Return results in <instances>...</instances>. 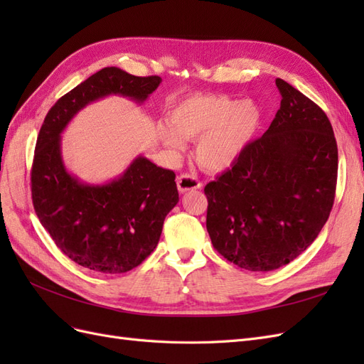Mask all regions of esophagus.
<instances>
[{
  "label": "esophagus",
  "mask_w": 364,
  "mask_h": 364,
  "mask_svg": "<svg viewBox=\"0 0 364 364\" xmlns=\"http://www.w3.org/2000/svg\"><path fill=\"white\" fill-rule=\"evenodd\" d=\"M200 188H202V182L193 174H181L178 178V190L181 193L200 190Z\"/></svg>",
  "instance_id": "esophagus-1"
}]
</instances>
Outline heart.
<instances>
[{
	"label": "heart",
	"mask_w": 364,
	"mask_h": 364,
	"mask_svg": "<svg viewBox=\"0 0 364 364\" xmlns=\"http://www.w3.org/2000/svg\"><path fill=\"white\" fill-rule=\"evenodd\" d=\"M261 119L259 109L249 100L237 102L228 95H193L176 105L168 126L159 136L173 155L185 150V139H197L196 158L205 168L223 171L243 155Z\"/></svg>",
	"instance_id": "b5f03b06"
}]
</instances>
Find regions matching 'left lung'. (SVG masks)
Wrapping results in <instances>:
<instances>
[{
	"label": "left lung",
	"instance_id": "1",
	"mask_svg": "<svg viewBox=\"0 0 364 364\" xmlns=\"http://www.w3.org/2000/svg\"><path fill=\"white\" fill-rule=\"evenodd\" d=\"M279 111L234 167L205 186L218 253L250 272L277 270L313 245L331 213L338 153L325 112L282 79Z\"/></svg>",
	"mask_w": 364,
	"mask_h": 364
}]
</instances>
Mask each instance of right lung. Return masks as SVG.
<instances>
[{
	"label": "right lung",
	"mask_w": 364,
	"mask_h": 364,
	"mask_svg": "<svg viewBox=\"0 0 364 364\" xmlns=\"http://www.w3.org/2000/svg\"><path fill=\"white\" fill-rule=\"evenodd\" d=\"M161 82L107 67L60 97L43 119L31 168L33 206L56 246L82 267L124 273L139 266L158 246L179 193L174 171L142 155L112 181L82 182L65 167L62 132L87 105L109 95L141 105Z\"/></svg>",
	"instance_id": "1"
}]
</instances>
